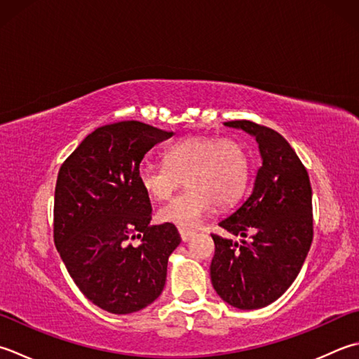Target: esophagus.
I'll list each match as a JSON object with an SVG mask.
<instances>
[{
  "instance_id": "1",
  "label": "esophagus",
  "mask_w": 359,
  "mask_h": 359,
  "mask_svg": "<svg viewBox=\"0 0 359 359\" xmlns=\"http://www.w3.org/2000/svg\"><path fill=\"white\" fill-rule=\"evenodd\" d=\"M179 233H180V238H182V241H184V243L189 241L194 236V231L185 230V229H179Z\"/></svg>"
}]
</instances>
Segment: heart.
Returning <instances> with one entry per match:
<instances>
[{
	"label": "heart",
	"mask_w": 359,
	"mask_h": 359,
	"mask_svg": "<svg viewBox=\"0 0 359 359\" xmlns=\"http://www.w3.org/2000/svg\"><path fill=\"white\" fill-rule=\"evenodd\" d=\"M165 163L144 160L138 180L152 199L165 201L185 179L187 191L158 210L161 222L180 229L198 227L215 203L219 208L233 205L248 187L249 156L231 138H184L165 151Z\"/></svg>",
	"instance_id": "b5f03b06"
}]
</instances>
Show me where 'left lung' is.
I'll return each instance as SVG.
<instances>
[{
  "mask_svg": "<svg viewBox=\"0 0 359 359\" xmlns=\"http://www.w3.org/2000/svg\"><path fill=\"white\" fill-rule=\"evenodd\" d=\"M224 124L255 138L262 166L249 198L219 222L227 233L241 236V244L212 235L215 257L210 277L215 291L229 305L258 310L292 285L310 250V177L278 132L245 119Z\"/></svg>",
  "mask_w": 359,
  "mask_h": 359,
  "instance_id": "obj_1",
  "label": "left lung"
}]
</instances>
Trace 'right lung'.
Returning <instances> with one entry per match:
<instances>
[{"mask_svg":"<svg viewBox=\"0 0 359 359\" xmlns=\"http://www.w3.org/2000/svg\"><path fill=\"white\" fill-rule=\"evenodd\" d=\"M170 137L172 132L140 121L107 124L83 138L60 166L55 248L83 296L109 313L151 305L182 241L174 224L151 226V201L138 180L146 152ZM135 237L140 244L132 246Z\"/></svg>","mask_w":359,"mask_h":359,"instance_id":"add662e5","label":"right lung"}]
</instances>
